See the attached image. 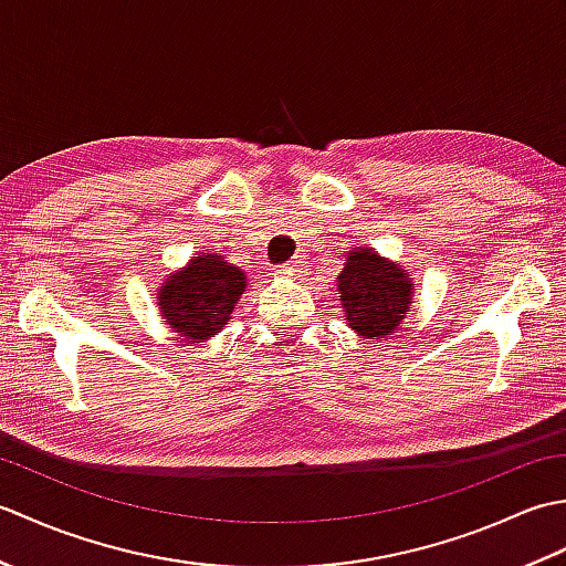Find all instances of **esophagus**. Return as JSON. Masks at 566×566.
<instances>
[{"label": "esophagus", "mask_w": 566, "mask_h": 566, "mask_svg": "<svg viewBox=\"0 0 566 566\" xmlns=\"http://www.w3.org/2000/svg\"><path fill=\"white\" fill-rule=\"evenodd\" d=\"M284 270L290 272V274H294V276H298V274L304 272V262L302 260H290V262L284 264Z\"/></svg>", "instance_id": "obj_1"}]
</instances>
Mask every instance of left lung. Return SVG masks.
Masks as SVG:
<instances>
[{"label":"left lung","instance_id":"obj_1","mask_svg":"<svg viewBox=\"0 0 566 566\" xmlns=\"http://www.w3.org/2000/svg\"><path fill=\"white\" fill-rule=\"evenodd\" d=\"M338 292L350 328L369 340L389 338L413 296L406 270L365 248L347 252Z\"/></svg>","mask_w":566,"mask_h":566}]
</instances>
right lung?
Masks as SVG:
<instances>
[{
  "mask_svg": "<svg viewBox=\"0 0 566 566\" xmlns=\"http://www.w3.org/2000/svg\"><path fill=\"white\" fill-rule=\"evenodd\" d=\"M243 290V272L221 255L203 252L160 286L158 306L179 338L201 343L226 326Z\"/></svg>",
  "mask_w": 566,
  "mask_h": 566,
  "instance_id": "right-lung-1",
  "label": "right lung"
}]
</instances>
